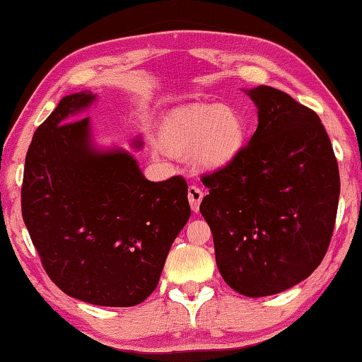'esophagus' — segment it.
<instances>
[{
    "label": "esophagus",
    "instance_id": "esophagus-1",
    "mask_svg": "<svg viewBox=\"0 0 362 362\" xmlns=\"http://www.w3.org/2000/svg\"><path fill=\"white\" fill-rule=\"evenodd\" d=\"M202 199H203V192L199 190L198 187L195 185L188 187V202H190V206L195 213L199 209V203H202Z\"/></svg>",
    "mask_w": 362,
    "mask_h": 362
}]
</instances>
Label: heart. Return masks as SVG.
Wrapping results in <instances>:
<instances>
[{"label":"heart","instance_id":"1","mask_svg":"<svg viewBox=\"0 0 362 362\" xmlns=\"http://www.w3.org/2000/svg\"><path fill=\"white\" fill-rule=\"evenodd\" d=\"M160 141L172 151L190 149L198 167L219 169L233 163L244 146L245 120L229 105H188L165 117Z\"/></svg>","mask_w":362,"mask_h":362}]
</instances>
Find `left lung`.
Masks as SVG:
<instances>
[{"instance_id":"left-lung-1","label":"left lung","mask_w":362,"mask_h":362,"mask_svg":"<svg viewBox=\"0 0 362 362\" xmlns=\"http://www.w3.org/2000/svg\"><path fill=\"white\" fill-rule=\"evenodd\" d=\"M258 125L237 158L203 177L199 213L216 265L247 298L293 288L320 265L335 226L339 174L319 115L283 90L244 89Z\"/></svg>"}]
</instances>
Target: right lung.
Masks as SVG:
<instances>
[{"mask_svg":"<svg viewBox=\"0 0 362 362\" xmlns=\"http://www.w3.org/2000/svg\"><path fill=\"white\" fill-rule=\"evenodd\" d=\"M97 94L64 95L25 156L23 218L48 276L88 304L132 307L156 289L190 219L182 177L151 182L128 149L100 146L90 118ZM143 138L129 148L143 149Z\"/></svg>","mask_w":362,"mask_h":362,"instance_id":"right-lung-1","label":"right lung"}]
</instances>
